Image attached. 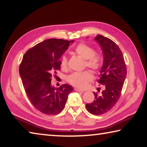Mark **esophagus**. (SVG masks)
Returning a JSON list of instances; mask_svg holds the SVG:
<instances>
[{"mask_svg":"<svg viewBox=\"0 0 147 147\" xmlns=\"http://www.w3.org/2000/svg\"><path fill=\"white\" fill-rule=\"evenodd\" d=\"M74 90H75L76 91H78V92H80V93H84V91L81 90V89H80L78 88H74Z\"/></svg>","mask_w":147,"mask_h":147,"instance_id":"34e87169","label":"esophagus"}]
</instances>
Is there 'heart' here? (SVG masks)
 I'll list each match as a JSON object with an SVG mask.
<instances>
[{
    "label": "heart",
    "mask_w": 147,
    "mask_h": 147,
    "mask_svg": "<svg viewBox=\"0 0 147 147\" xmlns=\"http://www.w3.org/2000/svg\"><path fill=\"white\" fill-rule=\"evenodd\" d=\"M76 54L85 59V65L88 68L94 71H98L102 65V59L100 56L94 53V50L85 43H80L77 45L74 49ZM60 67L65 69L67 67V59L66 56H62L60 59ZM93 75L90 71H85L77 72L71 74L68 76L67 80L71 85L79 88H84L87 84L92 80Z\"/></svg>",
    "instance_id": "obj_1"
}]
</instances>
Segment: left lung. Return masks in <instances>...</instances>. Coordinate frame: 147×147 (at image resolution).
Here are the masks:
<instances>
[{
    "instance_id": "8db88e82",
    "label": "left lung",
    "mask_w": 147,
    "mask_h": 147,
    "mask_svg": "<svg viewBox=\"0 0 147 147\" xmlns=\"http://www.w3.org/2000/svg\"><path fill=\"white\" fill-rule=\"evenodd\" d=\"M94 40L100 45L103 53V65L97 82L104 89L100 94L93 92L94 100L86 104V108L91 114L100 115L112 109L120 98L126 67L123 53L115 42L102 35H97Z\"/></svg>"
}]
</instances>
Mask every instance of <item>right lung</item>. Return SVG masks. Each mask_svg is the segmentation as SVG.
<instances>
[{"mask_svg":"<svg viewBox=\"0 0 147 147\" xmlns=\"http://www.w3.org/2000/svg\"><path fill=\"white\" fill-rule=\"evenodd\" d=\"M73 40L49 39L29 49L19 66L24 90L35 108L47 115H57L65 105L73 88L67 84L51 85L52 76L60 70L59 59Z\"/></svg>","mask_w":147,"mask_h":147,"instance_id":"add662e5","label":"right lung"}]
</instances>
